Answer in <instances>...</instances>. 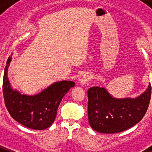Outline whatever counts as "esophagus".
<instances>
[{
    "instance_id": "1",
    "label": "esophagus",
    "mask_w": 152,
    "mask_h": 152,
    "mask_svg": "<svg viewBox=\"0 0 152 152\" xmlns=\"http://www.w3.org/2000/svg\"><path fill=\"white\" fill-rule=\"evenodd\" d=\"M90 77H91L88 75H83V77L80 78V83L82 85H85L86 83H87V82H89Z\"/></svg>"
}]
</instances>
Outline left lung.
I'll use <instances>...</instances> for the list:
<instances>
[{"instance_id": "left-lung-1", "label": "left lung", "mask_w": 152, "mask_h": 152, "mask_svg": "<svg viewBox=\"0 0 152 152\" xmlns=\"http://www.w3.org/2000/svg\"><path fill=\"white\" fill-rule=\"evenodd\" d=\"M151 87L137 98H114L104 87L87 91L88 120L91 127L104 134L122 132L131 128L144 117L150 103Z\"/></svg>"}]
</instances>
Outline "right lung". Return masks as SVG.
<instances>
[{
    "label": "right lung",
    "mask_w": 152,
    "mask_h": 152,
    "mask_svg": "<svg viewBox=\"0 0 152 152\" xmlns=\"http://www.w3.org/2000/svg\"><path fill=\"white\" fill-rule=\"evenodd\" d=\"M11 60L10 56L3 77V96L8 112L14 120L30 129L42 130L50 127L61 99L75 83L73 81H61L35 96L22 95L11 87L8 79Z\"/></svg>",
    "instance_id": "obj_1"
}]
</instances>
